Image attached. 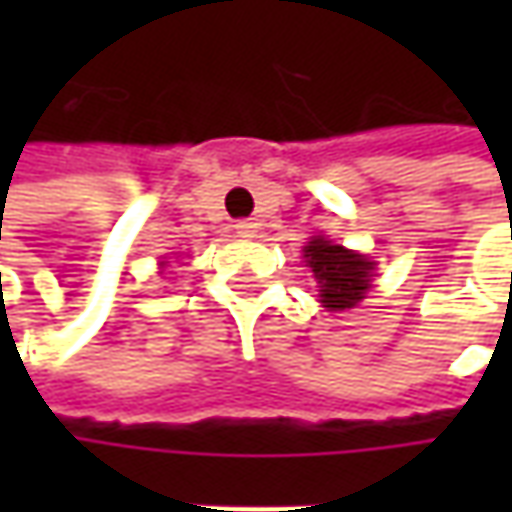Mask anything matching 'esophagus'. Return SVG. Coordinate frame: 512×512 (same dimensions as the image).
<instances>
[{"label": "esophagus", "instance_id": "esophagus-1", "mask_svg": "<svg viewBox=\"0 0 512 512\" xmlns=\"http://www.w3.org/2000/svg\"><path fill=\"white\" fill-rule=\"evenodd\" d=\"M233 227H236V233H239L242 239H256V236H259V225H256L253 219H239Z\"/></svg>", "mask_w": 512, "mask_h": 512}]
</instances>
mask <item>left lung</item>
I'll return each instance as SVG.
<instances>
[{
	"label": "left lung",
	"instance_id": "1",
	"mask_svg": "<svg viewBox=\"0 0 512 512\" xmlns=\"http://www.w3.org/2000/svg\"><path fill=\"white\" fill-rule=\"evenodd\" d=\"M305 262L319 282V302L327 310H350L362 302L373 285L376 262L367 256L333 245L325 236H313L305 245Z\"/></svg>",
	"mask_w": 512,
	"mask_h": 512
}]
</instances>
